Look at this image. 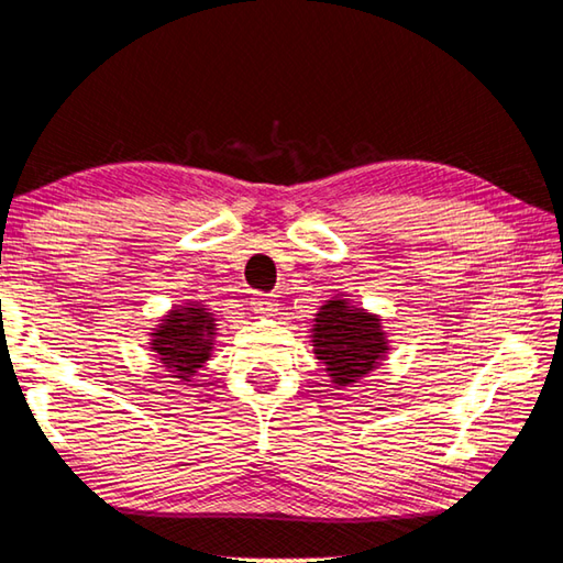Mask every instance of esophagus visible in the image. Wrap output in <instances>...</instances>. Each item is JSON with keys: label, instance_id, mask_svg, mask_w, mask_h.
Wrapping results in <instances>:
<instances>
[{"label": "esophagus", "instance_id": "obj_1", "mask_svg": "<svg viewBox=\"0 0 563 563\" xmlns=\"http://www.w3.org/2000/svg\"><path fill=\"white\" fill-rule=\"evenodd\" d=\"M251 305H253V312H258V314H273L275 310H278V302H275V297L263 295V292L253 295Z\"/></svg>", "mask_w": 563, "mask_h": 563}]
</instances>
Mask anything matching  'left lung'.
<instances>
[{
    "instance_id": "left-lung-1",
    "label": "left lung",
    "mask_w": 563,
    "mask_h": 563,
    "mask_svg": "<svg viewBox=\"0 0 563 563\" xmlns=\"http://www.w3.org/2000/svg\"><path fill=\"white\" fill-rule=\"evenodd\" d=\"M312 346L334 388H346L380 366L388 339L378 314L351 307L344 297L327 300L314 314Z\"/></svg>"
}]
</instances>
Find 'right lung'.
I'll return each mask as SVG.
<instances>
[{"label": "right lung", "instance_id": "1", "mask_svg": "<svg viewBox=\"0 0 563 563\" xmlns=\"http://www.w3.org/2000/svg\"><path fill=\"white\" fill-rule=\"evenodd\" d=\"M214 334L212 312H207L202 302H185L161 319V324L153 329L148 349L165 368L175 373L173 378L190 383L212 354Z\"/></svg>", "mask_w": 563, "mask_h": 563}]
</instances>
